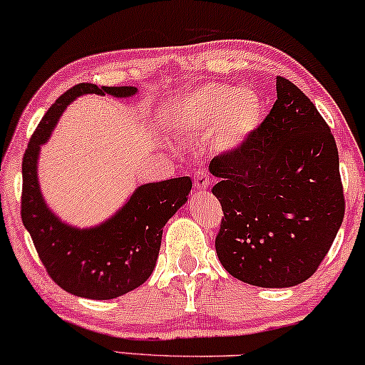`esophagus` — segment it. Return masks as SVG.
Here are the masks:
<instances>
[{
    "mask_svg": "<svg viewBox=\"0 0 365 365\" xmlns=\"http://www.w3.org/2000/svg\"><path fill=\"white\" fill-rule=\"evenodd\" d=\"M210 186V176L205 171L194 173V187L196 189H206Z\"/></svg>",
    "mask_w": 365,
    "mask_h": 365,
    "instance_id": "obj_1",
    "label": "esophagus"
}]
</instances>
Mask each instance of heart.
I'll list each match as a JSON object with an SVG mask.
<instances>
[{
    "label": "heart",
    "instance_id": "1",
    "mask_svg": "<svg viewBox=\"0 0 365 365\" xmlns=\"http://www.w3.org/2000/svg\"><path fill=\"white\" fill-rule=\"evenodd\" d=\"M267 103L252 88L207 83L178 97L164 113L169 130L211 132L221 153L243 148L262 127Z\"/></svg>",
    "mask_w": 365,
    "mask_h": 365
}]
</instances>
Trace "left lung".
Instances as JSON below:
<instances>
[{"instance_id": "obj_1", "label": "left lung", "mask_w": 365, "mask_h": 365, "mask_svg": "<svg viewBox=\"0 0 365 365\" xmlns=\"http://www.w3.org/2000/svg\"><path fill=\"white\" fill-rule=\"evenodd\" d=\"M210 173L223 207L216 253L226 272L262 288L309 280L342 225L339 150L310 98L277 78V102L243 148Z\"/></svg>"}]
</instances>
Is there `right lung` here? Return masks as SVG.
<instances>
[{"label":"right lung","instance_id":"obj_1","mask_svg":"<svg viewBox=\"0 0 365 365\" xmlns=\"http://www.w3.org/2000/svg\"><path fill=\"white\" fill-rule=\"evenodd\" d=\"M87 93L127 98L135 96L137 88L78 83L56 98L23 155L21 220L56 285L75 297L110 300L135 290L153 275L163 228L186 205L192 181L184 176L142 184L120 210L92 228H77L61 221L41 194L38 158L65 108Z\"/></svg>","mask_w":365,"mask_h":365}]
</instances>
